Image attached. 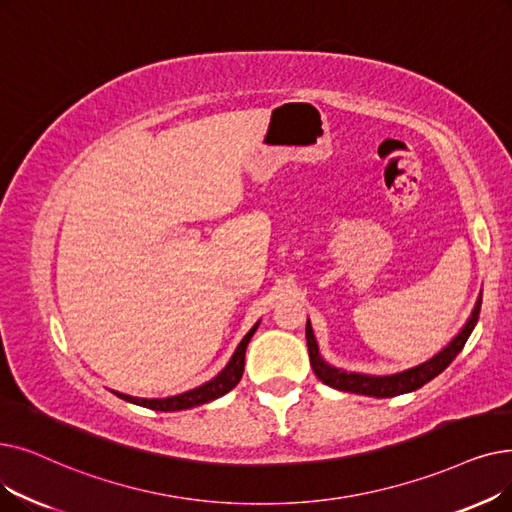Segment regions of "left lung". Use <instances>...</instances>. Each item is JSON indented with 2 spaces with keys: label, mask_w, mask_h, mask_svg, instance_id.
Segmentation results:
<instances>
[{
  "label": "left lung",
  "mask_w": 512,
  "mask_h": 512,
  "mask_svg": "<svg viewBox=\"0 0 512 512\" xmlns=\"http://www.w3.org/2000/svg\"><path fill=\"white\" fill-rule=\"evenodd\" d=\"M479 311H481V297L477 299V305L473 309V316L469 318V322L464 324L460 335L446 349L439 351L435 358H431L425 364L391 374V376H370V374L345 372V370L328 366L320 358L314 330H311V324L307 322L305 324V339H307V349H309V362H311V368H314L318 379L332 389L347 391V393H360V395H372V397H395L402 393H410V391L420 389L422 385H427L429 381H433L437 374H441L454 362L456 355L462 351L464 343L471 337V332L479 320Z\"/></svg>",
  "instance_id": "obj_1"
}]
</instances>
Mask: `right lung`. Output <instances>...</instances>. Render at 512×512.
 I'll list each match as a JSON object with an SVG mask.
<instances>
[{"mask_svg": "<svg viewBox=\"0 0 512 512\" xmlns=\"http://www.w3.org/2000/svg\"><path fill=\"white\" fill-rule=\"evenodd\" d=\"M257 326L259 324H255L247 332V337L240 341V345L236 347V351L232 355V360L228 362V366L221 370L213 381H209V383H205L201 387H196V389L186 391V393H180V395H173V397H163V399H142V397H131V395H125V393H117V395L121 399H125V402L138 404V406H144V408H150V410H161V412H175V410L194 408V406H201V404L211 402V399H217L221 395H226L242 379L244 353H247V345H249L251 337L255 335Z\"/></svg>", "mask_w": 512, "mask_h": 512, "instance_id": "obj_1", "label": "right lung"}]
</instances>
